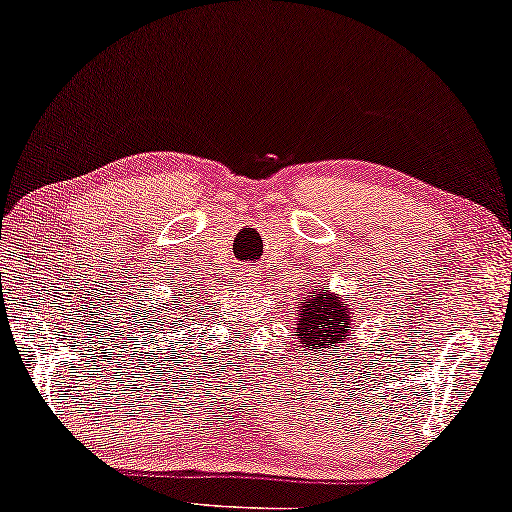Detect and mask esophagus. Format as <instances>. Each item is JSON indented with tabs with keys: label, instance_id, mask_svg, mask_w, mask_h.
<instances>
[{
	"label": "esophagus",
	"instance_id": "34e87169",
	"mask_svg": "<svg viewBox=\"0 0 512 512\" xmlns=\"http://www.w3.org/2000/svg\"><path fill=\"white\" fill-rule=\"evenodd\" d=\"M238 279L245 283V286H256L258 283V270L254 265H245L240 270V274H238Z\"/></svg>",
	"mask_w": 512,
	"mask_h": 512
}]
</instances>
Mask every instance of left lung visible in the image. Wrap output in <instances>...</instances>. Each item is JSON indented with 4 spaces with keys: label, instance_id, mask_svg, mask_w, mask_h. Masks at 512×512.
I'll return each instance as SVG.
<instances>
[{
    "label": "left lung",
    "instance_id": "obj_1",
    "mask_svg": "<svg viewBox=\"0 0 512 512\" xmlns=\"http://www.w3.org/2000/svg\"><path fill=\"white\" fill-rule=\"evenodd\" d=\"M297 331L299 347L304 351H322L338 354V345L347 340L351 324L356 322V313L351 311L345 297L335 295L326 286L313 288L306 297L297 301Z\"/></svg>",
    "mask_w": 512,
    "mask_h": 512
}]
</instances>
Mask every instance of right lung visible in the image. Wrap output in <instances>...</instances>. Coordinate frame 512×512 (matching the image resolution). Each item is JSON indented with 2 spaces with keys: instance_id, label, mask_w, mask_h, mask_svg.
<instances>
[{
  "instance_id": "obj_1",
  "label": "right lung",
  "mask_w": 512,
  "mask_h": 512,
  "mask_svg": "<svg viewBox=\"0 0 512 512\" xmlns=\"http://www.w3.org/2000/svg\"><path fill=\"white\" fill-rule=\"evenodd\" d=\"M158 320H163L161 326H158V331H161V333H163V331H165V333H174V329H177L179 322H186L188 317L181 315V313L177 311V306L172 304V308H167V311H165L163 315L156 317V324H158Z\"/></svg>"
}]
</instances>
